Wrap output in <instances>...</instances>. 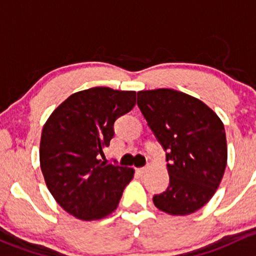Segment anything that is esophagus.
I'll return each mask as SVG.
<instances>
[{
    "instance_id": "34e87169",
    "label": "esophagus",
    "mask_w": 256,
    "mask_h": 256,
    "mask_svg": "<svg viewBox=\"0 0 256 256\" xmlns=\"http://www.w3.org/2000/svg\"><path fill=\"white\" fill-rule=\"evenodd\" d=\"M146 170H148V168H146V166L136 168V171H138V172H139V174H144V172H146Z\"/></svg>"
}]
</instances>
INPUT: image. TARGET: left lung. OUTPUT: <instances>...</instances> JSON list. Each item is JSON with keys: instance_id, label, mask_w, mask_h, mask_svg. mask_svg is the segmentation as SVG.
Returning <instances> with one entry per match:
<instances>
[{"instance_id": "obj_1", "label": "left lung", "mask_w": 256, "mask_h": 256, "mask_svg": "<svg viewBox=\"0 0 256 256\" xmlns=\"http://www.w3.org/2000/svg\"><path fill=\"white\" fill-rule=\"evenodd\" d=\"M138 107L166 152L168 188L155 207L172 216L196 212L212 198L226 166L222 120L202 101L171 88L138 92Z\"/></svg>"}]
</instances>
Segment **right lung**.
<instances>
[{
    "label": "right lung",
    "mask_w": 256,
    "mask_h": 256,
    "mask_svg": "<svg viewBox=\"0 0 256 256\" xmlns=\"http://www.w3.org/2000/svg\"><path fill=\"white\" fill-rule=\"evenodd\" d=\"M136 106V92L94 88L65 100L42 132V172L50 194L74 217L101 220L120 204L134 170L102 162L114 122Z\"/></svg>",
    "instance_id": "1"
}]
</instances>
